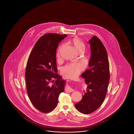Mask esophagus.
<instances>
[{
  "label": "esophagus",
  "instance_id": "esophagus-1",
  "mask_svg": "<svg viewBox=\"0 0 134 134\" xmlns=\"http://www.w3.org/2000/svg\"><path fill=\"white\" fill-rule=\"evenodd\" d=\"M65 91L66 92H72L73 91H74V90L73 89H72L71 88H70L69 86H67L65 88Z\"/></svg>",
  "mask_w": 134,
  "mask_h": 134
}]
</instances>
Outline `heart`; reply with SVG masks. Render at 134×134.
<instances>
[{"label": "heart", "mask_w": 134, "mask_h": 134, "mask_svg": "<svg viewBox=\"0 0 134 134\" xmlns=\"http://www.w3.org/2000/svg\"><path fill=\"white\" fill-rule=\"evenodd\" d=\"M71 43L73 44L74 47L77 51L79 52L80 50H84L85 48V46L84 45L83 42H82L79 38H74L71 41ZM60 47L57 53V56H59V52L61 49ZM84 65L81 63H74L71 64H68L65 66L63 68L62 73L64 76L73 78H75L79 74V73L84 69Z\"/></svg>", "instance_id": "heart-1"}]
</instances>
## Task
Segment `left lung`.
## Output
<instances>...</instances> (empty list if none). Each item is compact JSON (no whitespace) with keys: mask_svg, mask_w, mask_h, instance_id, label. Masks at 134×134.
Returning a JSON list of instances; mask_svg holds the SVG:
<instances>
[{"mask_svg":"<svg viewBox=\"0 0 134 134\" xmlns=\"http://www.w3.org/2000/svg\"><path fill=\"white\" fill-rule=\"evenodd\" d=\"M91 51L88 66L81 76L87 85L81 101L75 104L78 110L89 114L99 108L107 94L109 81V67L106 49L101 41L93 36L88 41Z\"/></svg>","mask_w":134,"mask_h":134,"instance_id":"obj_1","label":"left lung"}]
</instances>
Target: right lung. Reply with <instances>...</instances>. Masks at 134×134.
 I'll list each match as a JSON object with an SVG mask.
<instances>
[{"label":"right lung","mask_w":134,"mask_h":134,"mask_svg":"<svg viewBox=\"0 0 134 134\" xmlns=\"http://www.w3.org/2000/svg\"><path fill=\"white\" fill-rule=\"evenodd\" d=\"M67 35L48 33L38 39L32 49L26 69L27 94L33 105L44 113L55 108L66 80L57 74L56 49Z\"/></svg>","instance_id":"1"}]
</instances>
